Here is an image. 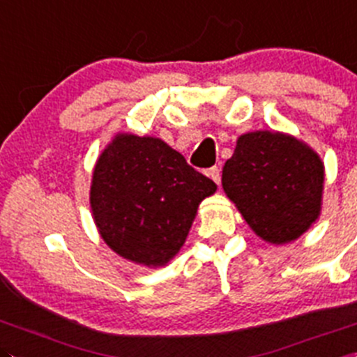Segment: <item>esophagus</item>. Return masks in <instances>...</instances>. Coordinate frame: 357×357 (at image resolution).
Returning a JSON list of instances; mask_svg holds the SVG:
<instances>
[{
  "label": "esophagus",
  "mask_w": 357,
  "mask_h": 357,
  "mask_svg": "<svg viewBox=\"0 0 357 357\" xmlns=\"http://www.w3.org/2000/svg\"><path fill=\"white\" fill-rule=\"evenodd\" d=\"M206 175H208L210 178H212V181L215 182L217 185L220 184V169H219V166H212V168L206 169Z\"/></svg>",
  "instance_id": "34e87169"
}]
</instances>
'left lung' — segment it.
I'll return each mask as SVG.
<instances>
[{
    "label": "left lung",
    "instance_id": "1",
    "mask_svg": "<svg viewBox=\"0 0 357 357\" xmlns=\"http://www.w3.org/2000/svg\"><path fill=\"white\" fill-rule=\"evenodd\" d=\"M324 166L312 149L270 131L242 135L222 168V188L254 231L286 243L321 212Z\"/></svg>",
    "mask_w": 357,
    "mask_h": 357
}]
</instances>
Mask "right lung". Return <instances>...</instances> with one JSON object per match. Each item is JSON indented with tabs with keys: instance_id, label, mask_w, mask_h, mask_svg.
I'll return each mask as SVG.
<instances>
[{
	"instance_id": "right-lung-1",
	"label": "right lung",
	"mask_w": 357,
	"mask_h": 357,
	"mask_svg": "<svg viewBox=\"0 0 357 357\" xmlns=\"http://www.w3.org/2000/svg\"><path fill=\"white\" fill-rule=\"evenodd\" d=\"M215 189L159 138L119 135L96 162L91 206L110 249L161 266L184 245L199 202Z\"/></svg>"
}]
</instances>
